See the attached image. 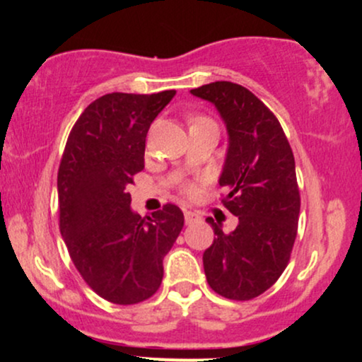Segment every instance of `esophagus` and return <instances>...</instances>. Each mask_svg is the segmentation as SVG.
<instances>
[{
    "label": "esophagus",
    "mask_w": 362,
    "mask_h": 362,
    "mask_svg": "<svg viewBox=\"0 0 362 362\" xmlns=\"http://www.w3.org/2000/svg\"><path fill=\"white\" fill-rule=\"evenodd\" d=\"M184 218H185V223H187V224H190V223L197 221V219H199V214L192 213V211H185V213H184Z\"/></svg>",
    "instance_id": "obj_1"
}]
</instances>
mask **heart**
<instances>
[{
  "label": "heart",
  "mask_w": 362,
  "mask_h": 362,
  "mask_svg": "<svg viewBox=\"0 0 362 362\" xmlns=\"http://www.w3.org/2000/svg\"><path fill=\"white\" fill-rule=\"evenodd\" d=\"M199 119H201V117H199ZM199 119H195V120H199ZM184 190H185L187 194H194V192H195V185H194V184H187V185L184 187Z\"/></svg>",
  "instance_id": "1"
}]
</instances>
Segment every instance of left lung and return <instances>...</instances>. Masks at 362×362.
Returning a JSON list of instances; mask_svg holds the SVG:
<instances>
[{
  "label": "left lung",
  "mask_w": 362,
  "mask_h": 362,
  "mask_svg": "<svg viewBox=\"0 0 362 362\" xmlns=\"http://www.w3.org/2000/svg\"><path fill=\"white\" fill-rule=\"evenodd\" d=\"M218 109L228 131L219 185L223 204L238 218L224 233L213 218L214 242L202 255L207 284L228 300L260 296L281 277L298 233L300 189L291 146L279 120L250 90L214 81L190 90Z\"/></svg>",
  "instance_id": "obj_1"
}]
</instances>
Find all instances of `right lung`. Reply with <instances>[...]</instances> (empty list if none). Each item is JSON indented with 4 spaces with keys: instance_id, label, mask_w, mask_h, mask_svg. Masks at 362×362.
Listing matches in <instances>:
<instances>
[{
    "instance_id": "add662e5",
    "label": "right lung",
    "mask_w": 362,
    "mask_h": 362,
    "mask_svg": "<svg viewBox=\"0 0 362 362\" xmlns=\"http://www.w3.org/2000/svg\"><path fill=\"white\" fill-rule=\"evenodd\" d=\"M175 93L97 98L73 126L61 158V235L86 284L115 305H136L156 293L163 257L184 228L180 207L165 204L141 218L127 192L144 168L148 129Z\"/></svg>"
}]
</instances>
